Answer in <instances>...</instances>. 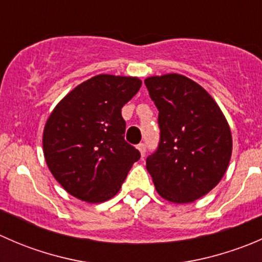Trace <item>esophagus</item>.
I'll return each instance as SVG.
<instances>
[{"label":"esophagus","instance_id":"esophagus-1","mask_svg":"<svg viewBox=\"0 0 262 262\" xmlns=\"http://www.w3.org/2000/svg\"><path fill=\"white\" fill-rule=\"evenodd\" d=\"M139 149V152H141L142 157H144V155H146V150H147V146L144 143H139L138 147H137Z\"/></svg>","mask_w":262,"mask_h":262}]
</instances>
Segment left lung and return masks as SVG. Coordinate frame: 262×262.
Here are the masks:
<instances>
[{
  "instance_id": "8db88e82",
  "label": "left lung",
  "mask_w": 262,
  "mask_h": 262,
  "mask_svg": "<svg viewBox=\"0 0 262 262\" xmlns=\"http://www.w3.org/2000/svg\"><path fill=\"white\" fill-rule=\"evenodd\" d=\"M158 110L160 142L146 160L156 190L172 203H191L216 186L228 167L232 136L209 94L185 76L144 81Z\"/></svg>"
}]
</instances>
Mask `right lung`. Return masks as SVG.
<instances>
[{
	"label": "right lung",
	"mask_w": 262,
	"mask_h": 262,
	"mask_svg": "<svg viewBox=\"0 0 262 262\" xmlns=\"http://www.w3.org/2000/svg\"><path fill=\"white\" fill-rule=\"evenodd\" d=\"M141 84L137 77L95 76L53 110L44 128V157L71 195L89 203L110 199L141 158L124 139L126 124L121 116V107Z\"/></svg>",
	"instance_id": "right-lung-1"
}]
</instances>
